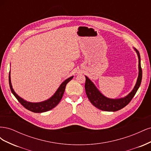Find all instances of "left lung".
I'll return each mask as SVG.
<instances>
[{
	"mask_svg": "<svg viewBox=\"0 0 151 151\" xmlns=\"http://www.w3.org/2000/svg\"><path fill=\"white\" fill-rule=\"evenodd\" d=\"M134 50H135L136 53H137L139 58V76L134 88L125 97L120 99H109L105 97L104 95L99 92L93 82L88 77L85 76V89L87 96L89 99L90 102L95 107L103 111H116L126 106L134 98L140 87L142 81V70L140 65V53L135 48H134Z\"/></svg>",
	"mask_w": 151,
	"mask_h": 151,
	"instance_id": "8db88e82",
	"label": "left lung"
}]
</instances>
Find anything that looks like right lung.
<instances>
[{
	"label": "right lung",
	"instance_id": "obj_1",
	"mask_svg": "<svg viewBox=\"0 0 151 151\" xmlns=\"http://www.w3.org/2000/svg\"><path fill=\"white\" fill-rule=\"evenodd\" d=\"M73 77L74 76H72L69 77V78L66 79L65 81H63L60 86V87L58 88V89L57 90L53 96H52L50 99L46 100V101L40 102V103H31V102L26 101L22 98H21V97H19V96L14 92V91L11 84L10 72H9V86H10L12 93L17 99V101H19L22 106L32 112L43 113V112L48 111L50 110V109H53L59 103V102L60 101V100L62 98L63 93H64L65 86L72 79Z\"/></svg>",
	"mask_w": 151,
	"mask_h": 151
}]
</instances>
